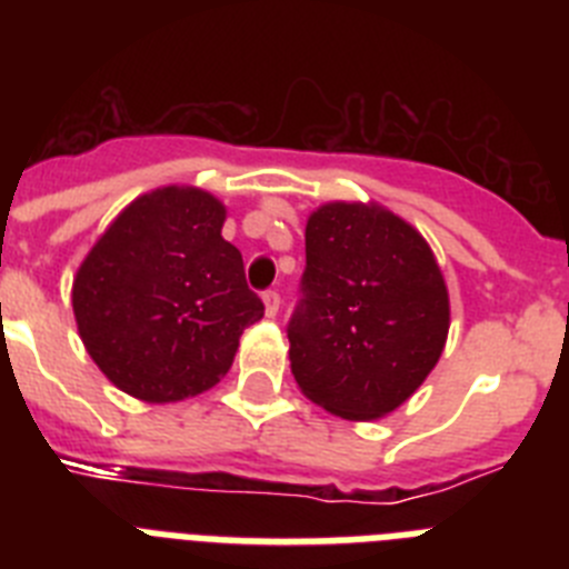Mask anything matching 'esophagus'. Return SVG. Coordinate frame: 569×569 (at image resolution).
Segmentation results:
<instances>
[{
    "label": "esophagus",
    "instance_id": "obj_1",
    "mask_svg": "<svg viewBox=\"0 0 569 569\" xmlns=\"http://www.w3.org/2000/svg\"><path fill=\"white\" fill-rule=\"evenodd\" d=\"M261 301H264V316H268V319H276V313H279V305H281L279 293H276V290H268V293L261 296Z\"/></svg>",
    "mask_w": 569,
    "mask_h": 569
}]
</instances>
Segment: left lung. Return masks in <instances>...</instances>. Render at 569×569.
Masks as SVG:
<instances>
[{"label":"left lung","mask_w":569,"mask_h":569,"mask_svg":"<svg viewBox=\"0 0 569 569\" xmlns=\"http://www.w3.org/2000/svg\"><path fill=\"white\" fill-rule=\"evenodd\" d=\"M308 268L290 319V370L313 405L373 421L430 376L450 330V296L425 236L376 202L308 216Z\"/></svg>","instance_id":"1"}]
</instances>
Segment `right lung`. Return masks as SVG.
<instances>
[{
    "mask_svg": "<svg viewBox=\"0 0 569 569\" xmlns=\"http://www.w3.org/2000/svg\"><path fill=\"white\" fill-rule=\"evenodd\" d=\"M213 193L168 184L136 196L73 276V316L88 356L122 393L148 405L222 381L264 305L222 239Z\"/></svg>",
    "mask_w": 569,
    "mask_h": 569,
    "instance_id": "add662e5",
    "label": "right lung"
}]
</instances>
